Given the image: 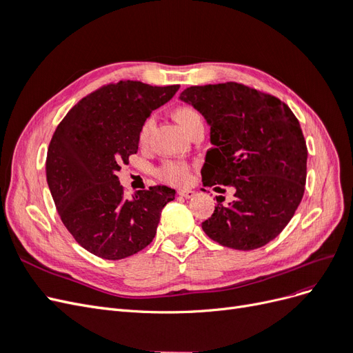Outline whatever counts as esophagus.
Instances as JSON below:
<instances>
[{
  "instance_id": "obj_1",
  "label": "esophagus",
  "mask_w": 353,
  "mask_h": 353,
  "mask_svg": "<svg viewBox=\"0 0 353 353\" xmlns=\"http://www.w3.org/2000/svg\"><path fill=\"white\" fill-rule=\"evenodd\" d=\"M178 196L184 197V199H190L194 196V191L193 190H178Z\"/></svg>"
}]
</instances>
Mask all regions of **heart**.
Listing matches in <instances>:
<instances>
[{
  "label": "heart",
  "mask_w": 353,
  "mask_h": 353,
  "mask_svg": "<svg viewBox=\"0 0 353 353\" xmlns=\"http://www.w3.org/2000/svg\"><path fill=\"white\" fill-rule=\"evenodd\" d=\"M172 114L175 117V121L188 135L193 132L194 128L203 126V114L196 108H193V105H178ZM153 128L154 119L152 116H148L141 123L140 131H138V143H140V145L144 147L148 143V140H150ZM156 175L166 184L183 185L188 181L190 166L185 162H181V160H166V162H163L156 169Z\"/></svg>",
  "instance_id": "b5f03b06"
}]
</instances>
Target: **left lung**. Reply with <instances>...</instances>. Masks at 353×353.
I'll return each instance as SVG.
<instances>
[{
  "mask_svg": "<svg viewBox=\"0 0 353 353\" xmlns=\"http://www.w3.org/2000/svg\"><path fill=\"white\" fill-rule=\"evenodd\" d=\"M179 99L210 125L213 147L201 169L203 184L236 188L228 206L216 199L203 231L236 250L268 244L305 193L307 148L297 117L280 99L240 82L196 85Z\"/></svg>",
  "mask_w": 353,
  "mask_h": 353,
  "instance_id": "left-lung-1",
  "label": "left lung"
}]
</instances>
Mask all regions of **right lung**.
<instances>
[{
  "label": "right lung",
  "mask_w": 353,
  "mask_h": 353,
  "mask_svg": "<svg viewBox=\"0 0 353 353\" xmlns=\"http://www.w3.org/2000/svg\"><path fill=\"white\" fill-rule=\"evenodd\" d=\"M179 85H103L63 117L47 152V183L61 222L85 250L119 261L147 248L175 190L154 185L125 197L116 172L138 152V131Z\"/></svg>",
  "instance_id": "obj_1"
}]
</instances>
